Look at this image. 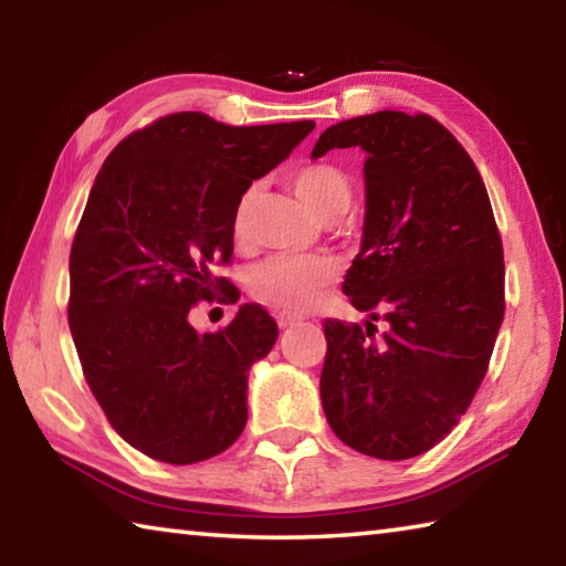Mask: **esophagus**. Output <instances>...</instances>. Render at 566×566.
Instances as JSON below:
<instances>
[{
  "label": "esophagus",
  "instance_id": "34e87169",
  "mask_svg": "<svg viewBox=\"0 0 566 566\" xmlns=\"http://www.w3.org/2000/svg\"><path fill=\"white\" fill-rule=\"evenodd\" d=\"M296 322H300V317H292V314H276V324H280L282 329L292 327V324H296Z\"/></svg>",
  "mask_w": 566,
  "mask_h": 566
}]
</instances>
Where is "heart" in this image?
Returning a JSON list of instances; mask_svg holds the SVG:
<instances>
[{"mask_svg": "<svg viewBox=\"0 0 566 566\" xmlns=\"http://www.w3.org/2000/svg\"><path fill=\"white\" fill-rule=\"evenodd\" d=\"M290 187L322 222L342 217L352 202L349 177L327 161H314L290 171ZM254 189H247L234 207L232 232L237 242L249 234ZM339 266L324 254H274L249 272V294L282 312H304L319 302L324 290L337 280Z\"/></svg>", "mask_w": 566, "mask_h": 566, "instance_id": "b5f03b06", "label": "heart"}]
</instances>
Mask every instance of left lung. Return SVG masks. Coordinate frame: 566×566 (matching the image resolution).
<instances>
[{
  "mask_svg": "<svg viewBox=\"0 0 566 566\" xmlns=\"http://www.w3.org/2000/svg\"><path fill=\"white\" fill-rule=\"evenodd\" d=\"M361 147L367 214L342 290L377 327L324 319L319 391L344 444L411 459L472 405L504 319V249L472 157L429 114L377 112L322 134L312 157Z\"/></svg>",
  "mask_w": 566,
  "mask_h": 566,
  "instance_id": "1",
  "label": "left lung"
}]
</instances>
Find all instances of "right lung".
Instances as JSON below:
<instances>
[{"label": "right lung", "mask_w": 566, "mask_h": 566, "mask_svg": "<svg viewBox=\"0 0 566 566\" xmlns=\"http://www.w3.org/2000/svg\"><path fill=\"white\" fill-rule=\"evenodd\" d=\"M314 122L229 127L177 112L124 137L94 179L70 252V329L84 379L124 442L167 464L222 454L247 424V371L276 322L242 304L224 329L189 324L197 302H229L239 197ZM239 296V294H237Z\"/></svg>", "instance_id": "right-lung-1"}]
</instances>
